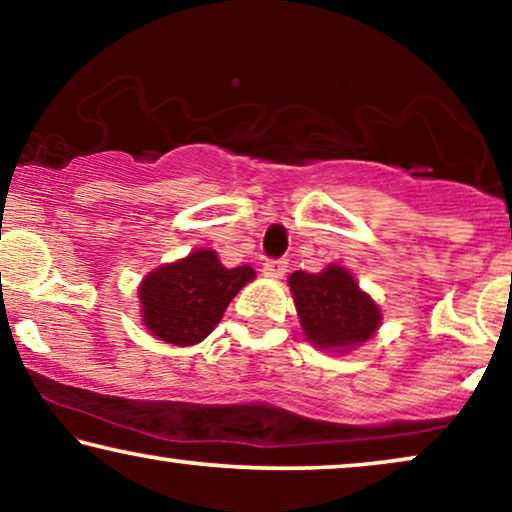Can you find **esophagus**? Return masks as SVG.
I'll return each mask as SVG.
<instances>
[{
	"label": "esophagus",
	"instance_id": "34e87169",
	"mask_svg": "<svg viewBox=\"0 0 512 512\" xmlns=\"http://www.w3.org/2000/svg\"><path fill=\"white\" fill-rule=\"evenodd\" d=\"M286 268H289L286 258H270V261L263 263V275L272 277V279H279V277H284Z\"/></svg>",
	"mask_w": 512,
	"mask_h": 512
}]
</instances>
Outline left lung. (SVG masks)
<instances>
[{"label":"left lung","instance_id":"obj_1","mask_svg":"<svg viewBox=\"0 0 512 512\" xmlns=\"http://www.w3.org/2000/svg\"><path fill=\"white\" fill-rule=\"evenodd\" d=\"M289 286L300 326L314 347L349 352L373 338L382 324L380 307L340 265L331 263L321 272L296 270Z\"/></svg>","mask_w":512,"mask_h":512}]
</instances>
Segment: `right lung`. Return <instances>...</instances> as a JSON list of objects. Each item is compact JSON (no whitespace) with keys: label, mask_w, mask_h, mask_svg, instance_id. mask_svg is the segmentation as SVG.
<instances>
[{"label":"right lung","mask_w":512,"mask_h":512,"mask_svg":"<svg viewBox=\"0 0 512 512\" xmlns=\"http://www.w3.org/2000/svg\"><path fill=\"white\" fill-rule=\"evenodd\" d=\"M256 272L251 265L226 268L212 249L160 265L139 284L142 321L153 338L177 347L198 345L214 331L230 300Z\"/></svg>","instance_id":"obj_1"}]
</instances>
